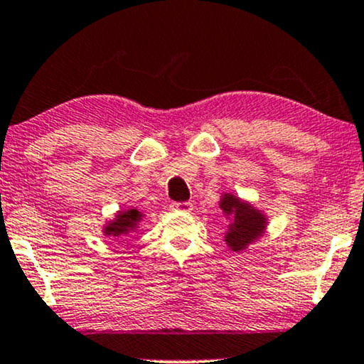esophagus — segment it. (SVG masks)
Returning <instances> with one entry per match:
<instances>
[{"mask_svg": "<svg viewBox=\"0 0 364 364\" xmlns=\"http://www.w3.org/2000/svg\"><path fill=\"white\" fill-rule=\"evenodd\" d=\"M171 208H173V210L183 211V213H191L193 211V205L190 201H188V203H174Z\"/></svg>", "mask_w": 364, "mask_h": 364, "instance_id": "34e87169", "label": "esophagus"}]
</instances>
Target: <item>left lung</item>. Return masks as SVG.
Instances as JSON below:
<instances>
[{
	"label": "left lung",
	"instance_id": "left-lung-1",
	"mask_svg": "<svg viewBox=\"0 0 364 364\" xmlns=\"http://www.w3.org/2000/svg\"><path fill=\"white\" fill-rule=\"evenodd\" d=\"M218 205L223 216L230 221L225 231V241L235 253L246 250L266 232L268 216L250 201L241 200L235 193H223Z\"/></svg>",
	"mask_w": 364,
	"mask_h": 364
}]
</instances>
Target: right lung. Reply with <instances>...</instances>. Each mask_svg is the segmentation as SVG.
Returning <instances> with one entry per match:
<instances>
[{
	"instance_id": "1",
	"label": "right lung",
	"mask_w": 364,
	"mask_h": 364,
	"mask_svg": "<svg viewBox=\"0 0 364 364\" xmlns=\"http://www.w3.org/2000/svg\"><path fill=\"white\" fill-rule=\"evenodd\" d=\"M144 218H146V215L141 210H138V208H124V210L116 211L114 218L106 221L101 232H103L106 238L113 240L132 236L141 228Z\"/></svg>"
}]
</instances>
